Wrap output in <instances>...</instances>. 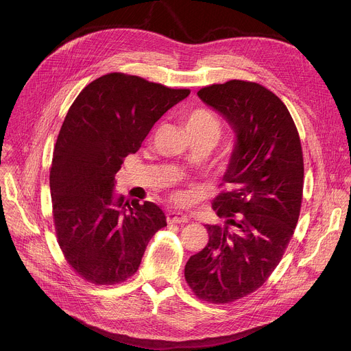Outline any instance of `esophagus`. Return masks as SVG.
<instances>
[{
	"label": "esophagus",
	"instance_id": "1",
	"mask_svg": "<svg viewBox=\"0 0 351 351\" xmlns=\"http://www.w3.org/2000/svg\"><path fill=\"white\" fill-rule=\"evenodd\" d=\"M189 221V217L183 213H176V211H169L167 213V222L171 223H184Z\"/></svg>",
	"mask_w": 351,
	"mask_h": 351
}]
</instances>
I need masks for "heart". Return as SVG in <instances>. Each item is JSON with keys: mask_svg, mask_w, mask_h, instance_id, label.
<instances>
[{"mask_svg": "<svg viewBox=\"0 0 351 351\" xmlns=\"http://www.w3.org/2000/svg\"><path fill=\"white\" fill-rule=\"evenodd\" d=\"M184 126L186 130L189 132V134H194V133H202V132H217L219 133V128H218V122L217 119L207 111L204 110H194L191 111L184 121ZM176 202L183 198L182 193H176L173 197Z\"/></svg>", "mask_w": 351, "mask_h": 351, "instance_id": "1", "label": "heart"}]
</instances>
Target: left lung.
<instances>
[{"instance_id": "8db88e82", "label": "left lung", "mask_w": 351, "mask_h": 351, "mask_svg": "<svg viewBox=\"0 0 351 351\" xmlns=\"http://www.w3.org/2000/svg\"><path fill=\"white\" fill-rule=\"evenodd\" d=\"M197 95L232 125L237 143L206 225L208 243L191 256L184 279L203 302L226 304L261 287L293 237L303 199L304 161L294 121L267 87L229 80Z\"/></svg>"}]
</instances>
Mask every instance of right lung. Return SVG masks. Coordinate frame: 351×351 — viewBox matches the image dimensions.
<instances>
[{
    "label": "right lung",
    "mask_w": 351,
    "mask_h": 351,
    "mask_svg": "<svg viewBox=\"0 0 351 351\" xmlns=\"http://www.w3.org/2000/svg\"><path fill=\"white\" fill-rule=\"evenodd\" d=\"M189 94L112 72L88 83L71 106L54 147L49 189L57 241L84 280H128L148 241L167 226L154 203L115 197V175L154 123Z\"/></svg>",
    "instance_id": "1"
}]
</instances>
